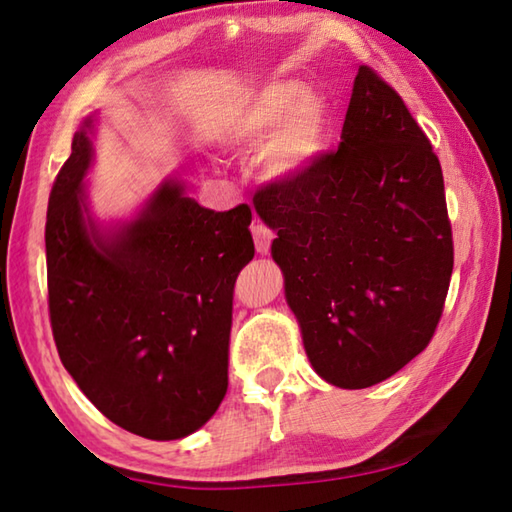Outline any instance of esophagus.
Returning <instances> with one entry per match:
<instances>
[{
  "instance_id": "obj_1",
  "label": "esophagus",
  "mask_w": 512,
  "mask_h": 512,
  "mask_svg": "<svg viewBox=\"0 0 512 512\" xmlns=\"http://www.w3.org/2000/svg\"><path fill=\"white\" fill-rule=\"evenodd\" d=\"M273 230H268L264 223H255L253 225V239H255V248L259 255H266L271 250V241H273Z\"/></svg>"
}]
</instances>
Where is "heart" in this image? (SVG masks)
Instances as JSON below:
<instances>
[{
    "instance_id": "obj_1",
    "label": "heart",
    "mask_w": 512,
    "mask_h": 512,
    "mask_svg": "<svg viewBox=\"0 0 512 512\" xmlns=\"http://www.w3.org/2000/svg\"><path fill=\"white\" fill-rule=\"evenodd\" d=\"M332 108L323 94L298 81L264 83L241 101L228 140L246 149L264 142L262 169L273 180H296L327 151Z\"/></svg>"
}]
</instances>
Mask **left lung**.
<instances>
[{"instance_id":"obj_1","label":"left lung","mask_w":512,"mask_h":512,"mask_svg":"<svg viewBox=\"0 0 512 512\" xmlns=\"http://www.w3.org/2000/svg\"><path fill=\"white\" fill-rule=\"evenodd\" d=\"M253 203L320 379L375 386L427 348L454 268L443 169L370 67L354 76L339 151Z\"/></svg>"}]
</instances>
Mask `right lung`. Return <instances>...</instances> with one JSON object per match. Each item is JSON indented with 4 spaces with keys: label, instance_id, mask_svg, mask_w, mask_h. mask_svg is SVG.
Instances as JSON below:
<instances>
[{
    "label": "right lung",
    "instance_id": "add662e5",
    "mask_svg": "<svg viewBox=\"0 0 512 512\" xmlns=\"http://www.w3.org/2000/svg\"><path fill=\"white\" fill-rule=\"evenodd\" d=\"M97 115L49 196V316L65 370L121 429L180 440L228 391L232 291L255 255L248 205L214 212L167 176L131 216L99 219L88 178Z\"/></svg>",
    "mask_w": 512,
    "mask_h": 512
}]
</instances>
